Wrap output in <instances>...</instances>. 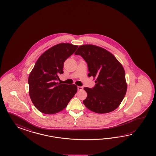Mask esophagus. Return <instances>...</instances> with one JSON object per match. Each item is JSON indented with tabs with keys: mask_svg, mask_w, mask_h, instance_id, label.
Listing matches in <instances>:
<instances>
[{
	"mask_svg": "<svg viewBox=\"0 0 156 156\" xmlns=\"http://www.w3.org/2000/svg\"><path fill=\"white\" fill-rule=\"evenodd\" d=\"M78 90H82L83 89V87L82 86H78Z\"/></svg>",
	"mask_w": 156,
	"mask_h": 156,
	"instance_id": "obj_1",
	"label": "esophagus"
}]
</instances>
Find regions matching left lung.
Wrapping results in <instances>:
<instances>
[{
  "label": "left lung",
  "mask_w": 156,
  "mask_h": 156,
  "mask_svg": "<svg viewBox=\"0 0 156 156\" xmlns=\"http://www.w3.org/2000/svg\"><path fill=\"white\" fill-rule=\"evenodd\" d=\"M75 54L87 63L89 76L96 78L93 88L84 87L87 93L83 101L85 106L97 113H108L117 109L127 90L122 65L112 53L92 44L80 46Z\"/></svg>",
  "instance_id": "1"
}]
</instances>
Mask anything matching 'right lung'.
<instances>
[{
	"mask_svg": "<svg viewBox=\"0 0 156 156\" xmlns=\"http://www.w3.org/2000/svg\"><path fill=\"white\" fill-rule=\"evenodd\" d=\"M78 46L59 43L43 53L28 77L29 94L34 105L43 113L52 114L65 109L77 91L76 85L57 82L63 64Z\"/></svg>",
	"mask_w": 156,
	"mask_h": 156,
	"instance_id": "obj_1",
	"label": "right lung"
}]
</instances>
